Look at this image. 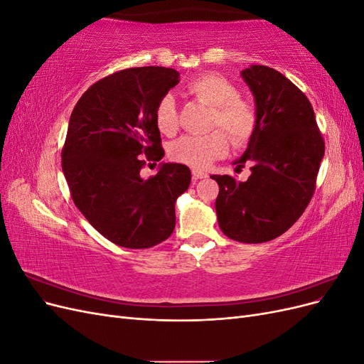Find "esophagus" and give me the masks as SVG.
<instances>
[{
	"instance_id": "obj_1",
	"label": "esophagus",
	"mask_w": 364,
	"mask_h": 364,
	"mask_svg": "<svg viewBox=\"0 0 364 364\" xmlns=\"http://www.w3.org/2000/svg\"><path fill=\"white\" fill-rule=\"evenodd\" d=\"M191 174H193V181H194V182H196V181H199V179H205V178H206V176H208V174H206L205 171H200V170H196V168H194V170L191 171Z\"/></svg>"
}]
</instances>
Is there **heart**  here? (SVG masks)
I'll return each instance as SVG.
<instances>
[{
	"instance_id": "b5f03b06",
	"label": "heart",
	"mask_w": 364,
	"mask_h": 364,
	"mask_svg": "<svg viewBox=\"0 0 364 364\" xmlns=\"http://www.w3.org/2000/svg\"><path fill=\"white\" fill-rule=\"evenodd\" d=\"M185 91L197 102L211 107L208 129H215L203 136H182L171 142L168 155L173 161L191 168H206L229 150V139L235 147H243L255 136L259 126L257 106L238 97L237 86L223 75L206 73L194 77ZM155 124L162 135L178 130V109L174 98L164 95L155 109Z\"/></svg>"
}]
</instances>
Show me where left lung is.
I'll return each mask as SVG.
<instances>
[{
    "label": "left lung",
    "mask_w": 364,
    "mask_h": 364,
    "mask_svg": "<svg viewBox=\"0 0 364 364\" xmlns=\"http://www.w3.org/2000/svg\"><path fill=\"white\" fill-rule=\"evenodd\" d=\"M255 97L259 126L237 168L250 165L246 182L211 176L218 183V226L240 243H266L299 218L316 190L325 141L306 95L279 71L252 65L241 71Z\"/></svg>",
    "instance_id": "8db88e82"
}]
</instances>
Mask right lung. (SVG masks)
<instances>
[{
	"instance_id": "obj_1",
	"label": "right lung",
	"mask_w": 364,
	"mask_h": 364,
	"mask_svg": "<svg viewBox=\"0 0 364 364\" xmlns=\"http://www.w3.org/2000/svg\"><path fill=\"white\" fill-rule=\"evenodd\" d=\"M178 83L173 68H127L95 82L73 109L62 149L73 202L121 247L147 249L167 240L174 203L190 186L183 164H161L149 179L139 174L164 158L155 109Z\"/></svg>"
}]
</instances>
